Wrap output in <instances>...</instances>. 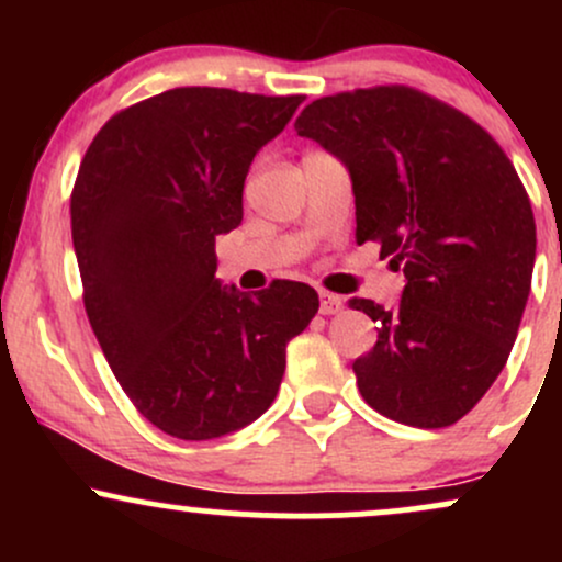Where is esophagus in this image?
<instances>
[{"label":"esophagus","mask_w":562,"mask_h":562,"mask_svg":"<svg viewBox=\"0 0 562 562\" xmlns=\"http://www.w3.org/2000/svg\"><path fill=\"white\" fill-rule=\"evenodd\" d=\"M340 308H344V299H340V295L319 293V312L322 314H327V317H330V314H338Z\"/></svg>","instance_id":"1"}]
</instances>
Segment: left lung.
Listing matches in <instances>:
<instances>
[{
    "label": "left lung",
    "instance_id": "left-lung-1",
    "mask_svg": "<svg viewBox=\"0 0 562 562\" xmlns=\"http://www.w3.org/2000/svg\"><path fill=\"white\" fill-rule=\"evenodd\" d=\"M348 169L357 243L404 269L396 308L353 362L364 402L391 420L447 428L492 389L531 293L537 224L502 147L454 108L409 87L322 97L295 119Z\"/></svg>",
    "mask_w": 562,
    "mask_h": 562
}]
</instances>
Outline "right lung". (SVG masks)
<instances>
[{
    "label": "right lung",
    "mask_w": 562,
    "mask_h": 562,
    "mask_svg": "<svg viewBox=\"0 0 562 562\" xmlns=\"http://www.w3.org/2000/svg\"><path fill=\"white\" fill-rule=\"evenodd\" d=\"M303 97L179 87L97 132L70 195L83 306L142 417L184 441L235 434L274 402L317 290L216 280V237L240 227L243 184Z\"/></svg>",
    "instance_id": "1"
}]
</instances>
